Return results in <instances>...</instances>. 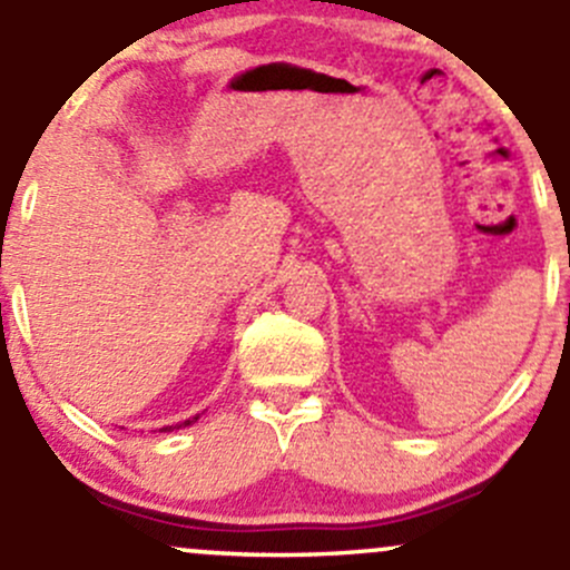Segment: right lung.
Masks as SVG:
<instances>
[{"instance_id":"1","label":"right lung","mask_w":570,"mask_h":570,"mask_svg":"<svg viewBox=\"0 0 570 570\" xmlns=\"http://www.w3.org/2000/svg\"><path fill=\"white\" fill-rule=\"evenodd\" d=\"M193 422H198V416L187 419V422H184V424H176V430H178V428H187V424H193ZM163 430H174V428H163Z\"/></svg>"}]
</instances>
